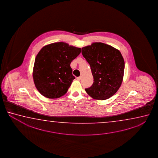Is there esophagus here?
<instances>
[{
	"instance_id": "esophagus-1",
	"label": "esophagus",
	"mask_w": 158,
	"mask_h": 158,
	"mask_svg": "<svg viewBox=\"0 0 158 158\" xmlns=\"http://www.w3.org/2000/svg\"><path fill=\"white\" fill-rule=\"evenodd\" d=\"M77 78V80L78 81H80L81 80V77H78L76 78Z\"/></svg>"
}]
</instances>
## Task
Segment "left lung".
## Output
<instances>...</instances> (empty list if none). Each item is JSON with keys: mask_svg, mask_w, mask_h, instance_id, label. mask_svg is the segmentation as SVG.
<instances>
[{"mask_svg": "<svg viewBox=\"0 0 158 158\" xmlns=\"http://www.w3.org/2000/svg\"><path fill=\"white\" fill-rule=\"evenodd\" d=\"M82 54L90 65L94 82L86 88L92 98L105 100L113 96L123 81L124 61L118 49L102 43H94L82 48Z\"/></svg>", "mask_w": 158, "mask_h": 158, "instance_id": "8db88e82", "label": "left lung"}]
</instances>
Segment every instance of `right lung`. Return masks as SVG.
<instances>
[{
    "instance_id": "right-lung-1",
    "label": "right lung",
    "mask_w": 158,
    "mask_h": 158,
    "mask_svg": "<svg viewBox=\"0 0 158 158\" xmlns=\"http://www.w3.org/2000/svg\"><path fill=\"white\" fill-rule=\"evenodd\" d=\"M81 48L64 42L44 46L36 56L32 76L36 88L43 96L58 98L67 93L75 76L70 64Z\"/></svg>"
}]
</instances>
